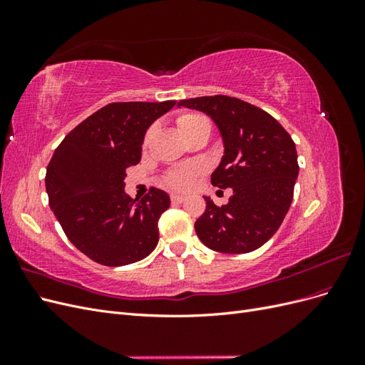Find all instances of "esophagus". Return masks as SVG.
Listing matches in <instances>:
<instances>
[{"label": "esophagus", "instance_id": "obj_1", "mask_svg": "<svg viewBox=\"0 0 365 365\" xmlns=\"http://www.w3.org/2000/svg\"><path fill=\"white\" fill-rule=\"evenodd\" d=\"M170 200H172V202H173V204H181V202H184V201H185V197H184V196H181V195H172V196H170Z\"/></svg>", "mask_w": 365, "mask_h": 365}]
</instances>
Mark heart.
<instances>
[{
	"instance_id": "heart-1",
	"label": "heart",
	"mask_w": 365,
	"mask_h": 365,
	"mask_svg": "<svg viewBox=\"0 0 365 365\" xmlns=\"http://www.w3.org/2000/svg\"><path fill=\"white\" fill-rule=\"evenodd\" d=\"M176 125H178V129L185 140L190 135H193L197 130L212 129V126H210V121L204 115L196 114V113L180 114L178 117H176ZM153 130H155V128L153 126H150L146 130L145 138H143V148L149 146V143L153 135ZM201 173H202V168H200V165H184V168H176V169L165 172L163 176V182L165 187H169V189H172V190L187 192L192 189L196 178Z\"/></svg>"
}]
</instances>
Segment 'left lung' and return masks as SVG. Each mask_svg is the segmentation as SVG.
Segmentation results:
<instances>
[{
	"label": "left lung",
	"mask_w": 365,
	"mask_h": 365,
	"mask_svg": "<svg viewBox=\"0 0 365 365\" xmlns=\"http://www.w3.org/2000/svg\"><path fill=\"white\" fill-rule=\"evenodd\" d=\"M178 106L200 109L215 120L225 155L212 184L233 189L222 207L205 197V212L195 222L197 237L219 252L260 248L279 230L292 202L298 176L294 140L267 111L236 97H195Z\"/></svg>",
	"instance_id": "1"
}]
</instances>
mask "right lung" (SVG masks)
<instances>
[{"instance_id":"add662e5","label":"right lung","mask_w":365,"mask_h":365,"mask_svg":"<svg viewBox=\"0 0 365 365\" xmlns=\"http://www.w3.org/2000/svg\"><path fill=\"white\" fill-rule=\"evenodd\" d=\"M114 102L77 125L47 165L48 204L71 244L105 267L145 259L158 244V219L169 195L152 187L140 201L125 193V176L141 160L146 129L175 106Z\"/></svg>"}]
</instances>
